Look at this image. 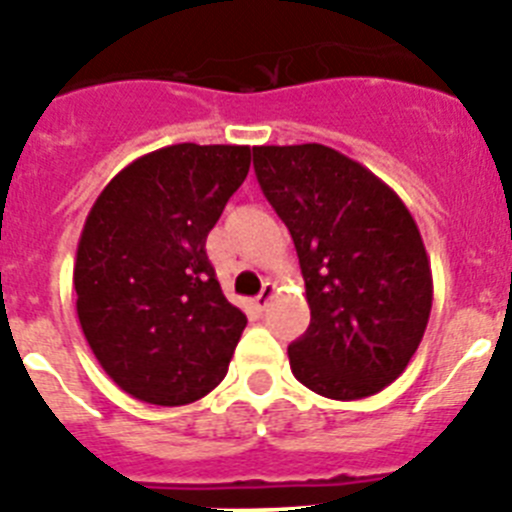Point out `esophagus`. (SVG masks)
I'll return each mask as SVG.
<instances>
[{
  "label": "esophagus",
  "instance_id": "34e87169",
  "mask_svg": "<svg viewBox=\"0 0 512 512\" xmlns=\"http://www.w3.org/2000/svg\"><path fill=\"white\" fill-rule=\"evenodd\" d=\"M273 294H276V286L273 283H265L263 291L255 296V309L257 312H265V307L270 304V299H273Z\"/></svg>",
  "mask_w": 512,
  "mask_h": 512
}]
</instances>
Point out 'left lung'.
<instances>
[{"mask_svg":"<svg viewBox=\"0 0 512 512\" xmlns=\"http://www.w3.org/2000/svg\"><path fill=\"white\" fill-rule=\"evenodd\" d=\"M255 174L289 226L309 328L289 346L294 377L359 401L403 375L432 312V268L409 208L362 163L320 143L260 145Z\"/></svg>","mask_w":512,"mask_h":512,"instance_id":"left-lung-1","label":"left lung"}]
</instances>
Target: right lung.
<instances>
[{"label":"right lung","mask_w":512,"mask_h":512,"mask_svg":"<svg viewBox=\"0 0 512 512\" xmlns=\"http://www.w3.org/2000/svg\"><path fill=\"white\" fill-rule=\"evenodd\" d=\"M249 145L179 143L111 179L77 242V320L103 372L153 406L200 401L229 372L247 317L205 239L247 179Z\"/></svg>","instance_id":"1"}]
</instances>
